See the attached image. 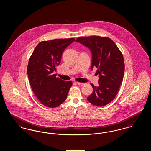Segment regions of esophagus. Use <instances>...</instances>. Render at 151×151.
I'll use <instances>...</instances> for the list:
<instances>
[{
  "instance_id": "obj_1",
  "label": "esophagus",
  "mask_w": 151,
  "mask_h": 151,
  "mask_svg": "<svg viewBox=\"0 0 151 151\" xmlns=\"http://www.w3.org/2000/svg\"><path fill=\"white\" fill-rule=\"evenodd\" d=\"M76 83L78 85L80 86H83V85H84V84H85L84 83H80V82H76Z\"/></svg>"
}]
</instances>
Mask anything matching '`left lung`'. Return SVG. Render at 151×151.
Here are the masks:
<instances>
[{
    "instance_id": "8db88e82",
    "label": "left lung",
    "mask_w": 151,
    "mask_h": 151,
    "mask_svg": "<svg viewBox=\"0 0 151 151\" xmlns=\"http://www.w3.org/2000/svg\"><path fill=\"white\" fill-rule=\"evenodd\" d=\"M90 49L92 54L91 70L97 68L98 86L87 100L97 106H103L114 100L122 84L124 63L122 52L114 41L107 37H79L76 40Z\"/></svg>"
}]
</instances>
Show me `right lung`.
Returning <instances> with one entry per match:
<instances>
[{"label": "right lung", "mask_w": 151, "mask_h": 151, "mask_svg": "<svg viewBox=\"0 0 151 151\" xmlns=\"http://www.w3.org/2000/svg\"><path fill=\"white\" fill-rule=\"evenodd\" d=\"M73 38L55 39L38 43L29 58L27 73L33 92L43 105L55 108L65 101L72 86L71 81L56 77L52 72L60 63L65 49Z\"/></svg>", "instance_id": "1"}]
</instances>
